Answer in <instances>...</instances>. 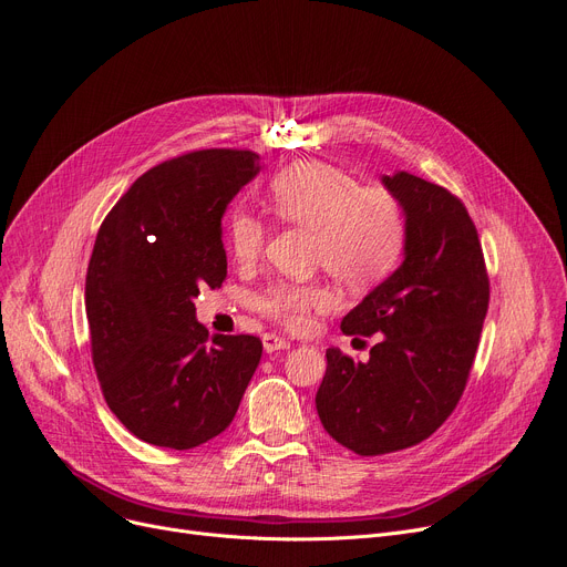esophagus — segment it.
<instances>
[{
	"mask_svg": "<svg viewBox=\"0 0 567 567\" xmlns=\"http://www.w3.org/2000/svg\"><path fill=\"white\" fill-rule=\"evenodd\" d=\"M261 342H264V350L270 354V352H278V350H289L291 348V342L287 340V338H282V336H276V333H266L264 338H261Z\"/></svg>",
	"mask_w": 567,
	"mask_h": 567,
	"instance_id": "obj_1",
	"label": "esophagus"
}]
</instances>
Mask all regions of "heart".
<instances>
[{
  "label": "heart",
  "mask_w": 567,
  "mask_h": 567,
  "mask_svg": "<svg viewBox=\"0 0 567 567\" xmlns=\"http://www.w3.org/2000/svg\"><path fill=\"white\" fill-rule=\"evenodd\" d=\"M268 208L282 225L312 229L310 264L342 285L365 289L389 278L403 259L408 225L399 196L384 185H359L348 171L327 162H297L268 183ZM266 225L238 210L229 219L234 259L250 268L261 259ZM333 303L322 278L280 280L259 297L264 317L303 331Z\"/></svg>",
  "instance_id": "obj_1"
}]
</instances>
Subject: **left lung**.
I'll use <instances>...</instances> for the list:
<instances>
[{
	"instance_id": "left-lung-1",
	"label": "left lung",
	"mask_w": 567,
	"mask_h": 567,
	"mask_svg": "<svg viewBox=\"0 0 567 567\" xmlns=\"http://www.w3.org/2000/svg\"><path fill=\"white\" fill-rule=\"evenodd\" d=\"M382 181L405 210V261L340 329L384 338L365 363L329 348L315 396L327 433L359 456L420 445L447 422L488 310L482 243L458 196L405 171Z\"/></svg>"
}]
</instances>
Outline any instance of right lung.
<instances>
[{"mask_svg": "<svg viewBox=\"0 0 567 567\" xmlns=\"http://www.w3.org/2000/svg\"><path fill=\"white\" fill-rule=\"evenodd\" d=\"M252 151L210 147L153 166L122 194L85 278L90 352L106 405L130 433L199 447L236 416L257 336L208 338L194 297L227 278L223 215L259 171Z\"/></svg>", "mask_w": 567, "mask_h": 567, "instance_id": "obj_1", "label": "right lung"}]
</instances>
